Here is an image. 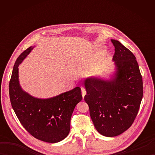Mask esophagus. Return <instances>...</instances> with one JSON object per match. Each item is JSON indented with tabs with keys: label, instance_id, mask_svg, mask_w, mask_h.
Segmentation results:
<instances>
[{
	"label": "esophagus",
	"instance_id": "34e87169",
	"mask_svg": "<svg viewBox=\"0 0 155 155\" xmlns=\"http://www.w3.org/2000/svg\"><path fill=\"white\" fill-rule=\"evenodd\" d=\"M81 91H82V96H83V98H84L85 94H86V90H85V88L82 87L81 88Z\"/></svg>",
	"mask_w": 155,
	"mask_h": 155
}]
</instances>
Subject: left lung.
<instances>
[{
    "instance_id": "1",
    "label": "left lung",
    "mask_w": 155,
    "mask_h": 155,
    "mask_svg": "<svg viewBox=\"0 0 155 155\" xmlns=\"http://www.w3.org/2000/svg\"><path fill=\"white\" fill-rule=\"evenodd\" d=\"M114 47V71L110 78L90 77L84 81L94 127L102 135L113 137L132 125L143 95L142 76L133 52L119 41L111 39Z\"/></svg>"
}]
</instances>
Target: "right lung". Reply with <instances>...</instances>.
Listing matches in <instances>:
<instances>
[{"mask_svg": "<svg viewBox=\"0 0 155 155\" xmlns=\"http://www.w3.org/2000/svg\"><path fill=\"white\" fill-rule=\"evenodd\" d=\"M33 48H28L16 59L9 83L10 100L18 120L32 136L44 142L58 143L70 132L72 114L82 100L81 90L77 87L48 98L35 97L23 90L18 67Z\"/></svg>", "mask_w": 155, "mask_h": 155, "instance_id": "obj_1", "label": "right lung"}]
</instances>
